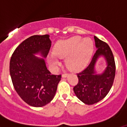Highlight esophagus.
Segmentation results:
<instances>
[{"label": "esophagus", "mask_w": 127, "mask_h": 127, "mask_svg": "<svg viewBox=\"0 0 127 127\" xmlns=\"http://www.w3.org/2000/svg\"><path fill=\"white\" fill-rule=\"evenodd\" d=\"M67 76H68V74H67L64 73V74H63L62 76V77H66Z\"/></svg>", "instance_id": "34e87169"}]
</instances>
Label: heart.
<instances>
[{"label":"heart","instance_id":"1","mask_svg":"<svg viewBox=\"0 0 127 127\" xmlns=\"http://www.w3.org/2000/svg\"><path fill=\"white\" fill-rule=\"evenodd\" d=\"M93 51L92 39L74 36L57 42L53 48V54L48 57V61L51 67H56L60 63L59 58H66L67 68L72 71H79L88 64Z\"/></svg>","mask_w":127,"mask_h":127}]
</instances>
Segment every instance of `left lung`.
<instances>
[{
  "instance_id": "8db88e82",
  "label": "left lung",
  "mask_w": 127,
  "mask_h": 127,
  "mask_svg": "<svg viewBox=\"0 0 127 127\" xmlns=\"http://www.w3.org/2000/svg\"><path fill=\"white\" fill-rule=\"evenodd\" d=\"M94 39L97 51L89 65L77 74L79 81L73 88L76 97L88 105L100 101L107 95L113 86L116 71L114 56L110 47L96 36H94ZM101 56L105 59L106 67L103 73L97 74L95 65Z\"/></svg>"
}]
</instances>
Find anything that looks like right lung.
<instances>
[{
    "instance_id": "right-lung-1",
    "label": "right lung",
    "mask_w": 127,
    "mask_h": 127,
    "mask_svg": "<svg viewBox=\"0 0 127 127\" xmlns=\"http://www.w3.org/2000/svg\"><path fill=\"white\" fill-rule=\"evenodd\" d=\"M51 46L50 35H35L16 48L10 60L9 72L16 92L33 107H42L53 100L61 75L51 74L43 58ZM39 54L43 58L35 56Z\"/></svg>"
}]
</instances>
